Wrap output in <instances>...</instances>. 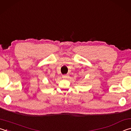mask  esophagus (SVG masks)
<instances>
[{"instance_id": "34e87169", "label": "esophagus", "mask_w": 131, "mask_h": 131, "mask_svg": "<svg viewBox=\"0 0 131 131\" xmlns=\"http://www.w3.org/2000/svg\"><path fill=\"white\" fill-rule=\"evenodd\" d=\"M62 77L63 78H69V75L68 74H66V75H63Z\"/></svg>"}]
</instances>
